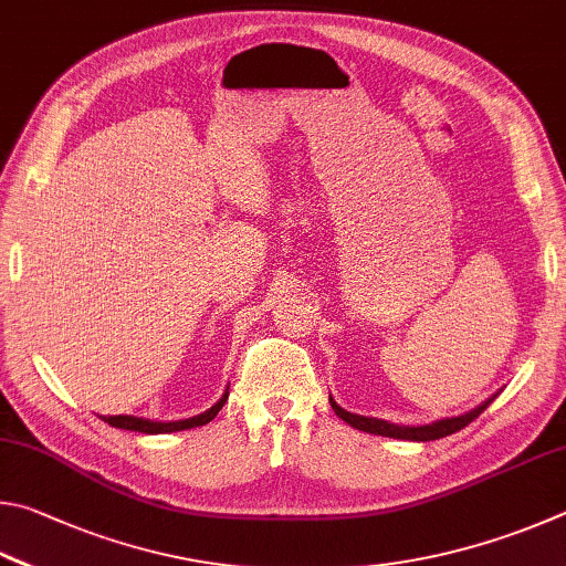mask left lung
Returning <instances> with one entry per match:
<instances>
[{"instance_id": "obj_1", "label": "left lung", "mask_w": 566, "mask_h": 566, "mask_svg": "<svg viewBox=\"0 0 566 566\" xmlns=\"http://www.w3.org/2000/svg\"><path fill=\"white\" fill-rule=\"evenodd\" d=\"M497 398V395H492L490 400H484L478 408L458 415V418H444L438 422H430V424H418V428H410V424H392V422H385L378 418H363V415H353L348 410H343L338 402L331 398V408L335 410L340 420H345L355 430H363V432H370V434H382V438H395V440H412V442H428V440H440V438H448V434L458 432L462 428H468V424L480 418V415L488 410V405Z\"/></svg>"}]
</instances>
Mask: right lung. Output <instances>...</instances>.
Masks as SVG:
<instances>
[{"label": "right lung", "mask_w": 566, "mask_h": 566, "mask_svg": "<svg viewBox=\"0 0 566 566\" xmlns=\"http://www.w3.org/2000/svg\"><path fill=\"white\" fill-rule=\"evenodd\" d=\"M228 400V390L223 392V398L218 400L213 408H208L206 412L196 415V418L188 420H176V422H154L146 418H134V415H112V418H102L104 422L112 424V428H122V430H134V432H146V434H164V432H178V430H191V428H201V424L211 422L218 410L223 408Z\"/></svg>", "instance_id": "obj_1"}]
</instances>
